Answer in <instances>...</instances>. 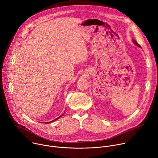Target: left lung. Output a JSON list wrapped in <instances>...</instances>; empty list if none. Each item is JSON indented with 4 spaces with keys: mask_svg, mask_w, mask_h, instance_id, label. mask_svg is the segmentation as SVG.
Returning <instances> with one entry per match:
<instances>
[{
    "mask_svg": "<svg viewBox=\"0 0 158 158\" xmlns=\"http://www.w3.org/2000/svg\"><path fill=\"white\" fill-rule=\"evenodd\" d=\"M132 42H133V43L135 44V45H136V46H138V47H139V48H141V46H140V45L136 41V40H135L134 39H132Z\"/></svg>",
    "mask_w": 158,
    "mask_h": 158,
    "instance_id": "obj_1",
    "label": "left lung"
}]
</instances>
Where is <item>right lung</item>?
<instances>
[{
    "instance_id": "1",
    "label": "right lung",
    "mask_w": 158,
    "mask_h": 158,
    "mask_svg": "<svg viewBox=\"0 0 158 158\" xmlns=\"http://www.w3.org/2000/svg\"><path fill=\"white\" fill-rule=\"evenodd\" d=\"M64 114H62V115H61V116H59V117H58V118H56V119H54V120H53V121H50V122H48V123H47V124H48V123H52V122H53V121H56V120H57V119H59V118H61V117H62V116H63V115H64Z\"/></svg>"
}]
</instances>
